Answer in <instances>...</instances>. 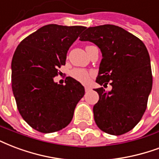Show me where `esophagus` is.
Returning a JSON list of instances; mask_svg holds the SVG:
<instances>
[{"label": "esophagus", "instance_id": "esophagus-1", "mask_svg": "<svg viewBox=\"0 0 159 159\" xmlns=\"http://www.w3.org/2000/svg\"><path fill=\"white\" fill-rule=\"evenodd\" d=\"M91 89H92L91 87H89V86H85V91L86 92L91 91Z\"/></svg>", "mask_w": 159, "mask_h": 159}]
</instances>
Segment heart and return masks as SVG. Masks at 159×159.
<instances>
[{"mask_svg":"<svg viewBox=\"0 0 159 159\" xmlns=\"http://www.w3.org/2000/svg\"><path fill=\"white\" fill-rule=\"evenodd\" d=\"M92 74H93L92 71H89L85 69H80V68L73 69L70 71V76H72L74 79L77 80L78 82L83 83L89 82Z\"/></svg>","mask_w":159,"mask_h":159,"instance_id":"b5f03b06","label":"heart"}]
</instances>
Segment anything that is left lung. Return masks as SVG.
<instances>
[{
    "instance_id": "8db88e82",
    "label": "left lung",
    "mask_w": 159,
    "mask_h": 159,
    "mask_svg": "<svg viewBox=\"0 0 159 159\" xmlns=\"http://www.w3.org/2000/svg\"><path fill=\"white\" fill-rule=\"evenodd\" d=\"M81 41L95 43L102 52L96 82L112 90L96 89L99 96L93 106L98 127L119 136L132 130L147 109L152 86L148 51L141 39L116 25L90 27L80 36Z\"/></svg>"
}]
</instances>
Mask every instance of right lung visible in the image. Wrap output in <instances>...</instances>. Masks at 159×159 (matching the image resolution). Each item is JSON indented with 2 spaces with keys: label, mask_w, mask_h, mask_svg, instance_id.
<instances>
[{
  "label": "right lung",
  "mask_w": 159,
  "mask_h": 159,
  "mask_svg": "<svg viewBox=\"0 0 159 159\" xmlns=\"http://www.w3.org/2000/svg\"><path fill=\"white\" fill-rule=\"evenodd\" d=\"M83 26L49 24L18 44L11 61V89L17 109L34 130L51 133L67 126L85 90L70 76L66 84L54 82L58 68Z\"/></svg>",
  "instance_id": "add662e5"
}]
</instances>
